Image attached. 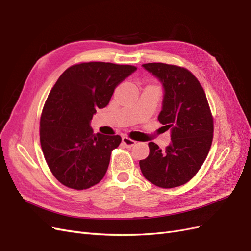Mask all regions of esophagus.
I'll return each mask as SVG.
<instances>
[{
	"label": "esophagus",
	"instance_id": "1",
	"mask_svg": "<svg viewBox=\"0 0 251 251\" xmlns=\"http://www.w3.org/2000/svg\"><path fill=\"white\" fill-rule=\"evenodd\" d=\"M123 143L125 144V146H126V148H131V147L135 146V144H136V141H134V140L130 139L128 137H123Z\"/></svg>",
	"mask_w": 251,
	"mask_h": 251
}]
</instances>
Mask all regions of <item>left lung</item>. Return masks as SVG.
I'll return each mask as SVG.
<instances>
[{
  "instance_id": "8db88e82",
  "label": "left lung",
  "mask_w": 251,
  "mask_h": 251,
  "mask_svg": "<svg viewBox=\"0 0 251 251\" xmlns=\"http://www.w3.org/2000/svg\"><path fill=\"white\" fill-rule=\"evenodd\" d=\"M161 82L163 100L158 120L171 131L165 150L150 142L149 156L139 161L143 176L163 188L185 184L198 173L212 141L214 121L200 82L188 70L174 65H142Z\"/></svg>"
}]
</instances>
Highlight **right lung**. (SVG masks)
<instances>
[{"mask_svg":"<svg viewBox=\"0 0 251 251\" xmlns=\"http://www.w3.org/2000/svg\"><path fill=\"white\" fill-rule=\"evenodd\" d=\"M136 70L130 65L82 63L68 68L55 82L43 109L40 139L49 169L62 184L87 189L103 178L121 137L94 134L91 120Z\"/></svg>","mask_w":251,"mask_h":251,"instance_id":"add662e5","label":"right lung"}]
</instances>
